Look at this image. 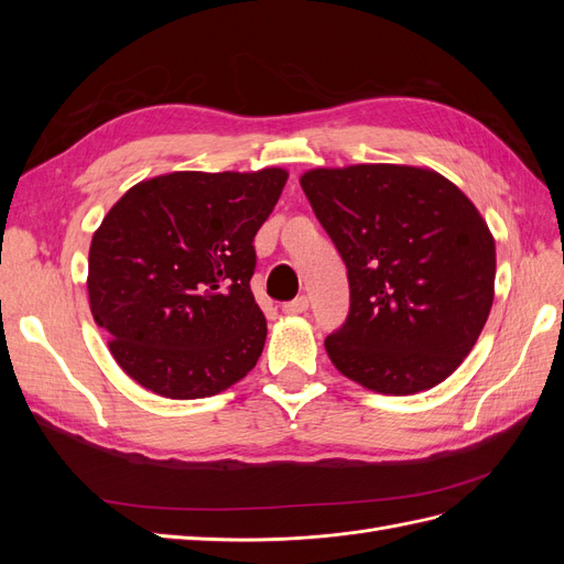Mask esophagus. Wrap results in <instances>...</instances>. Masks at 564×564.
Returning <instances> with one entry per match:
<instances>
[{
    "label": "esophagus",
    "mask_w": 564,
    "mask_h": 564,
    "mask_svg": "<svg viewBox=\"0 0 564 564\" xmlns=\"http://www.w3.org/2000/svg\"><path fill=\"white\" fill-rule=\"evenodd\" d=\"M282 311L286 315H301V313H305V311H308V296H296L294 301L282 303Z\"/></svg>",
    "instance_id": "1"
}]
</instances>
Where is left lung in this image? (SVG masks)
<instances>
[{
    "label": "left lung",
    "mask_w": 564,
    "mask_h": 564,
    "mask_svg": "<svg viewBox=\"0 0 564 564\" xmlns=\"http://www.w3.org/2000/svg\"><path fill=\"white\" fill-rule=\"evenodd\" d=\"M301 187L348 268L350 311L324 340L334 367L386 395L445 381L494 301L497 249L480 212L419 166L313 169Z\"/></svg>",
    "instance_id": "1"
}]
</instances>
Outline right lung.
<instances>
[{
	"instance_id": "add662e5",
	"label": "right lung",
	"mask_w": 564,
	"mask_h": 564,
	"mask_svg": "<svg viewBox=\"0 0 564 564\" xmlns=\"http://www.w3.org/2000/svg\"><path fill=\"white\" fill-rule=\"evenodd\" d=\"M286 172H176L127 191L89 249V303L110 352L143 388L209 398L247 377L265 344L251 294L253 237Z\"/></svg>"
}]
</instances>
